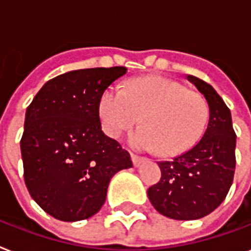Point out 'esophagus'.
<instances>
[{"label":"esophagus","mask_w":251,"mask_h":251,"mask_svg":"<svg viewBox=\"0 0 251 251\" xmlns=\"http://www.w3.org/2000/svg\"><path fill=\"white\" fill-rule=\"evenodd\" d=\"M131 161H132V164H134V166L135 168H138L142 162L144 161L143 157H140V156H136V154H132L131 153Z\"/></svg>","instance_id":"1"}]
</instances>
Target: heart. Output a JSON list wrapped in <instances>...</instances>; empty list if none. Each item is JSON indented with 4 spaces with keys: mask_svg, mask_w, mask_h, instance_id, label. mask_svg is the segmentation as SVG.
Wrapping results in <instances>:
<instances>
[{
    "mask_svg": "<svg viewBox=\"0 0 251 251\" xmlns=\"http://www.w3.org/2000/svg\"><path fill=\"white\" fill-rule=\"evenodd\" d=\"M209 104L199 93L165 77L131 79L107 87L98 103L101 130L119 138L138 122L142 127L130 135L139 150L158 151L173 157L191 150L202 136L209 121Z\"/></svg>",
    "mask_w": 251,
    "mask_h": 251,
    "instance_id": "1",
    "label": "heart"
}]
</instances>
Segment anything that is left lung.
<instances>
[{
  "label": "left lung",
  "instance_id": "8db88e82",
  "mask_svg": "<svg viewBox=\"0 0 251 251\" xmlns=\"http://www.w3.org/2000/svg\"><path fill=\"white\" fill-rule=\"evenodd\" d=\"M187 78L209 104L207 129L185 153L157 162L160 182L147 192L158 213L176 221L200 219L215 210L231 188L236 168V134L229 108L211 85L195 76Z\"/></svg>",
  "mask_w": 251,
  "mask_h": 251
}]
</instances>
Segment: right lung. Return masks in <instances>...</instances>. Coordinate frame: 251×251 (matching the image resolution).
Masks as SVG:
<instances>
[{
    "mask_svg": "<svg viewBox=\"0 0 251 251\" xmlns=\"http://www.w3.org/2000/svg\"><path fill=\"white\" fill-rule=\"evenodd\" d=\"M125 67L71 71L45 83L28 105L20 140L24 182L51 217L77 222L97 214L108 184L132 166L127 151L101 131V93Z\"/></svg>",
    "mask_w": 251,
    "mask_h": 251,
    "instance_id": "right-lung-1",
    "label": "right lung"
}]
</instances>
